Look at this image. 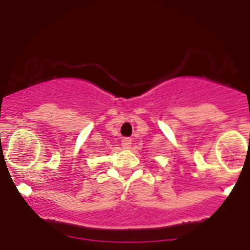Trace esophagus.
Here are the masks:
<instances>
[{
	"instance_id": "1",
	"label": "esophagus",
	"mask_w": 250,
	"mask_h": 250,
	"mask_svg": "<svg viewBox=\"0 0 250 250\" xmlns=\"http://www.w3.org/2000/svg\"><path fill=\"white\" fill-rule=\"evenodd\" d=\"M121 146H123L124 149H130V146H131V139H123V140H121Z\"/></svg>"
}]
</instances>
